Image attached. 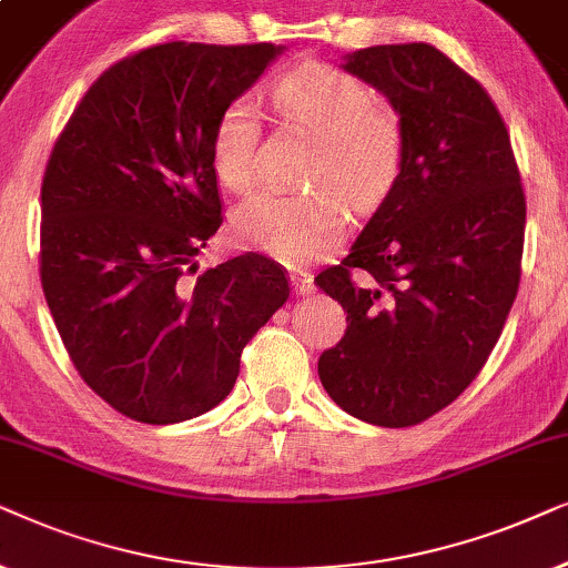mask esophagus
<instances>
[{
  "instance_id": "34e87169",
  "label": "esophagus",
  "mask_w": 568,
  "mask_h": 568,
  "mask_svg": "<svg viewBox=\"0 0 568 568\" xmlns=\"http://www.w3.org/2000/svg\"><path fill=\"white\" fill-rule=\"evenodd\" d=\"M291 285H293V293H296V296H312V293H314V277L306 275V272H298V275H293Z\"/></svg>"
}]
</instances>
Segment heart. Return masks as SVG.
<instances>
[{
	"label": "heart",
	"mask_w": 568,
	"mask_h": 568,
	"mask_svg": "<svg viewBox=\"0 0 568 568\" xmlns=\"http://www.w3.org/2000/svg\"><path fill=\"white\" fill-rule=\"evenodd\" d=\"M275 103L322 140L316 186H332L355 210H372L389 194L403 169L405 134L366 82L335 67L306 64L277 82ZM260 140V105L252 95L233 98L213 132V165L225 189L248 192L254 186ZM345 225L343 207L329 192H260L233 213L239 244L288 267L327 256L343 241Z\"/></svg>",
	"instance_id": "obj_1"
}]
</instances>
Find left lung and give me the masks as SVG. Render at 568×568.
I'll return each instance as SVG.
<instances>
[{
    "mask_svg": "<svg viewBox=\"0 0 568 568\" xmlns=\"http://www.w3.org/2000/svg\"><path fill=\"white\" fill-rule=\"evenodd\" d=\"M399 116L395 186L337 267L314 283L347 312L320 379L353 418L405 428L463 395L517 298L525 192L486 90L430 43L345 54Z\"/></svg>",
    "mask_w": 568,
    "mask_h": 568,
    "instance_id": "obj_1",
    "label": "left lung"
}]
</instances>
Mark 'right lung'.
<instances>
[{"label":"right lung","mask_w":568,"mask_h":568,"mask_svg":"<svg viewBox=\"0 0 568 568\" xmlns=\"http://www.w3.org/2000/svg\"><path fill=\"white\" fill-rule=\"evenodd\" d=\"M285 47L161 43L82 98L41 186V283L82 379L113 410L169 426L213 410L241 351L291 296L246 252L196 272L221 229L213 132Z\"/></svg>","instance_id":"1"}]
</instances>
